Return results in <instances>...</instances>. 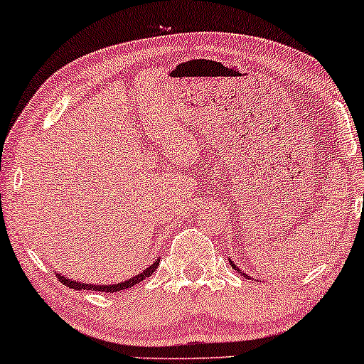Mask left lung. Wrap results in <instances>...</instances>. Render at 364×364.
Listing matches in <instances>:
<instances>
[{
	"label": "left lung",
	"instance_id": "obj_1",
	"mask_svg": "<svg viewBox=\"0 0 364 364\" xmlns=\"http://www.w3.org/2000/svg\"><path fill=\"white\" fill-rule=\"evenodd\" d=\"M229 261H230V259H229ZM230 264H232V267H237V264H234L232 261H230ZM237 271H239V269H237ZM242 276H245V274H242Z\"/></svg>",
	"mask_w": 364,
	"mask_h": 364
}]
</instances>
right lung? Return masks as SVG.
<instances>
[{
    "label": "right lung",
    "instance_id": "1",
    "mask_svg": "<svg viewBox=\"0 0 364 364\" xmlns=\"http://www.w3.org/2000/svg\"><path fill=\"white\" fill-rule=\"evenodd\" d=\"M159 264H160V259H157V261H155L152 266L145 269L144 272H140L139 276L130 277L129 281L119 282V284H112V286H95V284H85V282L82 284V282H78V281H70L61 274H56V276H58L60 282H63V284L67 287H72V289H93V291H102V292H117V291H122V289H129V287L139 284V282H141L144 279H147V277H150L152 272H155V269H157Z\"/></svg>",
    "mask_w": 364,
    "mask_h": 364
}]
</instances>
